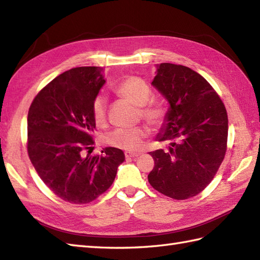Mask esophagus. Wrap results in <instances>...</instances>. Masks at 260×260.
I'll use <instances>...</instances> for the list:
<instances>
[{"instance_id": "esophagus-1", "label": "esophagus", "mask_w": 260, "mask_h": 260, "mask_svg": "<svg viewBox=\"0 0 260 260\" xmlns=\"http://www.w3.org/2000/svg\"><path fill=\"white\" fill-rule=\"evenodd\" d=\"M140 155V153H133V152H125V156L126 157H137Z\"/></svg>"}]
</instances>
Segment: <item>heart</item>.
I'll return each instance as SVG.
<instances>
[{"instance_id": "b5f03b06", "label": "heart", "mask_w": 260, "mask_h": 260, "mask_svg": "<svg viewBox=\"0 0 260 260\" xmlns=\"http://www.w3.org/2000/svg\"><path fill=\"white\" fill-rule=\"evenodd\" d=\"M116 92L127 102L141 107L140 113L148 124L156 127L162 124L165 112L163 107L156 103H148L152 96L151 88L144 80L139 77L131 76L121 80L116 87ZM106 98L104 96H97L92 102L91 112L92 117L97 125H103L106 120ZM146 137V129L144 127H134V128L124 129L118 128L110 132L105 136L106 144L123 148L127 151H137L142 146L143 140Z\"/></svg>"}]
</instances>
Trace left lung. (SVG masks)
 <instances>
[{"label":"left lung","mask_w":260,"mask_h":260,"mask_svg":"<svg viewBox=\"0 0 260 260\" xmlns=\"http://www.w3.org/2000/svg\"><path fill=\"white\" fill-rule=\"evenodd\" d=\"M152 86L169 109L155 139L167 148L150 152L155 165L147 179L162 194L184 200L204 190L223 161L227 110L211 85L185 66L157 64Z\"/></svg>","instance_id":"8db88e82"}]
</instances>
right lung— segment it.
Returning <instances> with one entry per match:
<instances>
[{
    "instance_id": "right-lung-1",
    "label": "right lung",
    "mask_w": 260,
    "mask_h": 260,
    "mask_svg": "<svg viewBox=\"0 0 260 260\" xmlns=\"http://www.w3.org/2000/svg\"><path fill=\"white\" fill-rule=\"evenodd\" d=\"M103 71H64L38 93L27 114V153L33 167L54 194L70 203H88L103 194L125 161L116 147L85 155L93 144L91 106L106 82Z\"/></svg>"
}]
</instances>
